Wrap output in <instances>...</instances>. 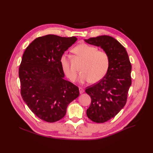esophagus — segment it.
<instances>
[{
	"mask_svg": "<svg viewBox=\"0 0 153 153\" xmlns=\"http://www.w3.org/2000/svg\"><path fill=\"white\" fill-rule=\"evenodd\" d=\"M84 90L82 88H81V87H79V93H80V94H82V93H84Z\"/></svg>",
	"mask_w": 153,
	"mask_h": 153,
	"instance_id": "esophagus-1",
	"label": "esophagus"
}]
</instances>
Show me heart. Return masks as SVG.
Returning <instances> with one entry per match:
<instances>
[{
  "mask_svg": "<svg viewBox=\"0 0 153 153\" xmlns=\"http://www.w3.org/2000/svg\"><path fill=\"white\" fill-rule=\"evenodd\" d=\"M74 53L83 60L80 70L82 72L79 77L80 83L90 81L97 83L105 76L109 67L108 54L103 51H98L94 47L86 43H80L73 49ZM61 67L71 81H74L77 77V73L71 70L68 56L63 53L60 58Z\"/></svg>",
  "mask_w": 153,
  "mask_h": 153,
  "instance_id": "heart-1",
  "label": "heart"
}]
</instances>
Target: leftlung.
<instances>
[{
	"label": "left lung",
	"instance_id": "left-lung-1",
	"mask_svg": "<svg viewBox=\"0 0 153 153\" xmlns=\"http://www.w3.org/2000/svg\"><path fill=\"white\" fill-rule=\"evenodd\" d=\"M84 40L100 47L109 58V67L104 77L85 90L91 98L87 116L94 122L103 123L114 117L125 105L131 85V65L125 48L114 38L100 36Z\"/></svg>",
	"mask_w": 153,
	"mask_h": 153
}]
</instances>
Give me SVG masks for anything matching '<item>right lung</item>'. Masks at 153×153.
Instances as JSON below:
<instances>
[{
  "mask_svg": "<svg viewBox=\"0 0 153 153\" xmlns=\"http://www.w3.org/2000/svg\"><path fill=\"white\" fill-rule=\"evenodd\" d=\"M76 37L49 34L34 40L26 48L19 70L21 96L39 119L55 122L62 119L70 103L79 97V88L64 79L60 56Z\"/></svg>",
  "mask_w": 153,
  "mask_h": 153,
  "instance_id": "right-lung-1",
  "label": "right lung"
}]
</instances>
